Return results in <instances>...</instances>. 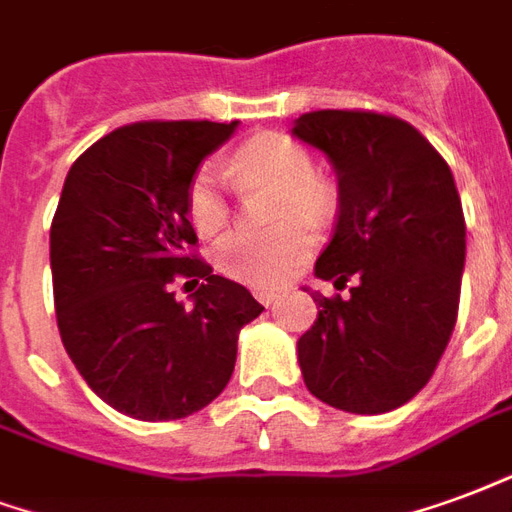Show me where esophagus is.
<instances>
[{
    "label": "esophagus",
    "instance_id": "obj_1",
    "mask_svg": "<svg viewBox=\"0 0 512 512\" xmlns=\"http://www.w3.org/2000/svg\"><path fill=\"white\" fill-rule=\"evenodd\" d=\"M276 295H279V290H266V287H257L255 290V298L260 301V304H274Z\"/></svg>",
    "mask_w": 512,
    "mask_h": 512
}]
</instances>
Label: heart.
Listing matches in <instances>:
<instances>
[{"label": "heart", "mask_w": 512, "mask_h": 512, "mask_svg": "<svg viewBox=\"0 0 512 512\" xmlns=\"http://www.w3.org/2000/svg\"><path fill=\"white\" fill-rule=\"evenodd\" d=\"M230 176L238 187L274 184L279 198L274 206L276 222L285 225L257 233L236 230L217 244L214 260L230 279L252 287H271L285 282L312 252L313 227H323L333 217L336 192L331 181L317 173L312 151L285 132H263L246 140L230 160ZM189 225L200 236H214L230 219V198L225 179L217 168H200L189 179L184 195Z\"/></svg>", "instance_id": "obj_1"}]
</instances>
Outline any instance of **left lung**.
<instances>
[{"label": "left lung", "mask_w": 512, "mask_h": 512, "mask_svg": "<svg viewBox=\"0 0 512 512\" xmlns=\"http://www.w3.org/2000/svg\"><path fill=\"white\" fill-rule=\"evenodd\" d=\"M293 132L328 154L339 211L314 274L350 295L312 293L298 339L306 388L336 410L391 412L426 388L456 328L467 225L448 162L410 121L312 111Z\"/></svg>", "instance_id": "1"}]
</instances>
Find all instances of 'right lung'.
<instances>
[{"mask_svg":"<svg viewBox=\"0 0 512 512\" xmlns=\"http://www.w3.org/2000/svg\"><path fill=\"white\" fill-rule=\"evenodd\" d=\"M238 121H135L73 162L51 222L56 325L86 385L138 420L203 410L263 306L195 252L184 195ZM198 286L184 310L172 285Z\"/></svg>","mask_w":512,"mask_h":512,"instance_id":"add662e5","label":"right lung"}]
</instances>
